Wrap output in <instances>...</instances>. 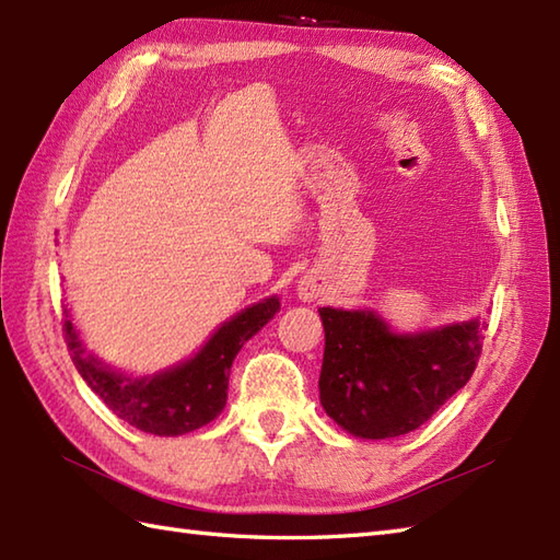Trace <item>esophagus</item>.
Here are the masks:
<instances>
[{
	"label": "esophagus",
	"instance_id": "34e87169",
	"mask_svg": "<svg viewBox=\"0 0 560 560\" xmlns=\"http://www.w3.org/2000/svg\"><path fill=\"white\" fill-rule=\"evenodd\" d=\"M299 291H301V295H303V299H315V293H317V287H315V283H311V281H301V287H299Z\"/></svg>",
	"mask_w": 560,
	"mask_h": 560
}]
</instances>
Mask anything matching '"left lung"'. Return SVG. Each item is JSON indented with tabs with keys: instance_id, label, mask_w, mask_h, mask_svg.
<instances>
[{
	"instance_id": "obj_1",
	"label": "left lung",
	"mask_w": 560,
	"mask_h": 560,
	"mask_svg": "<svg viewBox=\"0 0 560 560\" xmlns=\"http://www.w3.org/2000/svg\"><path fill=\"white\" fill-rule=\"evenodd\" d=\"M325 359L319 401L351 435L411 433L469 383L481 355L479 319L395 335L373 311L319 307Z\"/></svg>"
}]
</instances>
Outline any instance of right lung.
I'll use <instances>...</instances> for the list:
<instances>
[{"label": "right lung", "instance_id": "right-lung-1", "mask_svg": "<svg viewBox=\"0 0 560 560\" xmlns=\"http://www.w3.org/2000/svg\"><path fill=\"white\" fill-rule=\"evenodd\" d=\"M279 311V299L245 307L219 327L201 351L153 377H127L86 353L71 319L62 331L79 375L115 416L153 435H183L217 419L229 397L231 365L243 343L257 335ZM69 317V313H67Z\"/></svg>", "mask_w": 560, "mask_h": 560}]
</instances>
